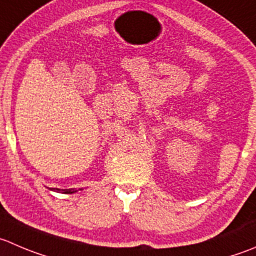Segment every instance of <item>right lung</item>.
Listing matches in <instances>:
<instances>
[{
	"mask_svg": "<svg viewBox=\"0 0 256 256\" xmlns=\"http://www.w3.org/2000/svg\"><path fill=\"white\" fill-rule=\"evenodd\" d=\"M50 190L56 191V192H61V194H75V192H78V190H82V188H50Z\"/></svg>",
	"mask_w": 256,
	"mask_h": 256,
	"instance_id": "right-lung-1",
	"label": "right lung"
}]
</instances>
